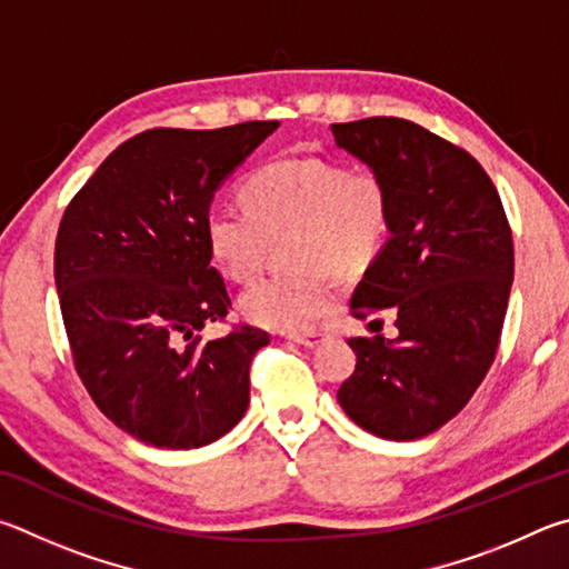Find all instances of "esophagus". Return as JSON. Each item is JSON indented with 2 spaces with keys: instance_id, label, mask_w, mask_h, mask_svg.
I'll list each match as a JSON object with an SVG mask.
<instances>
[{
  "instance_id": "34e87169",
  "label": "esophagus",
  "mask_w": 569,
  "mask_h": 569,
  "mask_svg": "<svg viewBox=\"0 0 569 569\" xmlns=\"http://www.w3.org/2000/svg\"><path fill=\"white\" fill-rule=\"evenodd\" d=\"M290 340L302 347H317L325 340V332H310V335H290Z\"/></svg>"
}]
</instances>
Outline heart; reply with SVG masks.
<instances>
[{"instance_id":"1","label":"heart","mask_w":569,"mask_h":569,"mask_svg":"<svg viewBox=\"0 0 569 569\" xmlns=\"http://www.w3.org/2000/svg\"><path fill=\"white\" fill-rule=\"evenodd\" d=\"M244 209L219 207L204 219L209 257L234 282L262 267L267 244L287 234L292 269L259 279L239 310L262 327L310 332L337 302V277L355 279L382 254L392 202L380 174L350 172L332 159H279L254 169L239 187Z\"/></svg>"}]
</instances>
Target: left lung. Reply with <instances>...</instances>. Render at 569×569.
Returning <instances> with one entry per match:
<instances>
[{
	"mask_svg": "<svg viewBox=\"0 0 569 569\" xmlns=\"http://www.w3.org/2000/svg\"><path fill=\"white\" fill-rule=\"evenodd\" d=\"M335 142L380 174L390 239L352 295L355 317L392 315L397 337L350 340L337 400L382 440L440 430L492 367L515 274L500 194L475 157L400 117L332 124ZM372 325V322H370Z\"/></svg>",
	"mask_w": 569,
	"mask_h": 569,
	"instance_id": "left-lung-1",
	"label": "left lung"
}]
</instances>
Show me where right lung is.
<instances>
[{
  "instance_id": "right-lung-1",
  "label": "right lung",
  "mask_w": 569,
  "mask_h": 569,
  "mask_svg": "<svg viewBox=\"0 0 569 569\" xmlns=\"http://www.w3.org/2000/svg\"><path fill=\"white\" fill-rule=\"evenodd\" d=\"M279 122L149 129L119 144L59 224L54 282L74 367L119 430L162 450L219 440L249 405V365L269 335L237 327L204 219L224 179Z\"/></svg>"
}]
</instances>
